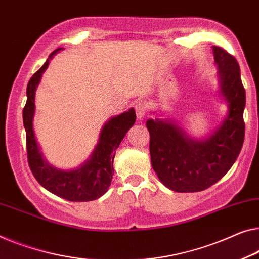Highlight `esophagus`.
<instances>
[{"label": "esophagus", "instance_id": "34e87169", "mask_svg": "<svg viewBox=\"0 0 259 259\" xmlns=\"http://www.w3.org/2000/svg\"><path fill=\"white\" fill-rule=\"evenodd\" d=\"M146 109H148V105L143 100H138L135 102V110H136V116L138 119H143L146 115Z\"/></svg>", "mask_w": 259, "mask_h": 259}]
</instances>
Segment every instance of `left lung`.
<instances>
[{"instance_id":"left-lung-1","label":"left lung","mask_w":259,"mask_h":259,"mask_svg":"<svg viewBox=\"0 0 259 259\" xmlns=\"http://www.w3.org/2000/svg\"><path fill=\"white\" fill-rule=\"evenodd\" d=\"M213 53L219 94L228 106L221 124L198 140L168 118L146 121L152 167L164 186L175 192H200L218 183L236 161L244 142L245 90L240 66L222 48L213 46Z\"/></svg>"}]
</instances>
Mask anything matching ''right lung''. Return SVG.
<instances>
[{
  "mask_svg": "<svg viewBox=\"0 0 259 259\" xmlns=\"http://www.w3.org/2000/svg\"><path fill=\"white\" fill-rule=\"evenodd\" d=\"M61 50L63 48L57 49L50 55L43 66L32 75L26 87L28 99L23 109V123L26 133L29 166L38 183L55 195L68 201H93L105 194L110 186L115 153L125 134L135 124L136 114L134 108H131L128 111L109 118L100 131L95 149L90 158L80 166L65 171L49 164L40 151L33 130V117L36 111L34 98L41 75L48 68L50 60Z\"/></svg>",
  "mask_w": 259,
  "mask_h": 259,
  "instance_id": "add662e5",
  "label": "right lung"
}]
</instances>
